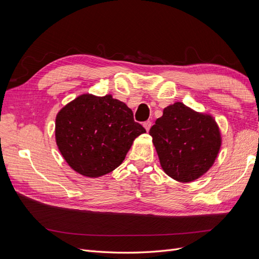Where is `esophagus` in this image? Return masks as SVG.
<instances>
[{
	"instance_id": "34e87169",
	"label": "esophagus",
	"mask_w": 259,
	"mask_h": 259,
	"mask_svg": "<svg viewBox=\"0 0 259 259\" xmlns=\"http://www.w3.org/2000/svg\"><path fill=\"white\" fill-rule=\"evenodd\" d=\"M151 125H152V122L151 121H146V122H144V127L146 128V131L147 132H149V130H150V127H151Z\"/></svg>"
}]
</instances>
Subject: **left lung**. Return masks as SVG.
<instances>
[{
	"mask_svg": "<svg viewBox=\"0 0 259 259\" xmlns=\"http://www.w3.org/2000/svg\"><path fill=\"white\" fill-rule=\"evenodd\" d=\"M149 134L164 171L183 183L192 182L206 173L222 144L213 117L195 112L183 103L164 109Z\"/></svg>",
	"mask_w": 259,
	"mask_h": 259,
	"instance_id": "1",
	"label": "left lung"
}]
</instances>
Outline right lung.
<instances>
[{
	"label": "right lung",
	"mask_w": 259,
	"mask_h": 259,
	"mask_svg": "<svg viewBox=\"0 0 259 259\" xmlns=\"http://www.w3.org/2000/svg\"><path fill=\"white\" fill-rule=\"evenodd\" d=\"M146 130L133 111L111 95H81L56 116V143L67 163L88 177L110 173Z\"/></svg>",
	"instance_id": "right-lung-1"
}]
</instances>
